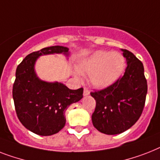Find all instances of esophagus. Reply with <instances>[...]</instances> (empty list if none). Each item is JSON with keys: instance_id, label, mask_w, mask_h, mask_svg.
I'll list each match as a JSON object with an SVG mask.
<instances>
[{"instance_id": "1", "label": "esophagus", "mask_w": 160, "mask_h": 160, "mask_svg": "<svg viewBox=\"0 0 160 160\" xmlns=\"http://www.w3.org/2000/svg\"><path fill=\"white\" fill-rule=\"evenodd\" d=\"M89 94V90L87 88H84V95L87 96Z\"/></svg>"}]
</instances>
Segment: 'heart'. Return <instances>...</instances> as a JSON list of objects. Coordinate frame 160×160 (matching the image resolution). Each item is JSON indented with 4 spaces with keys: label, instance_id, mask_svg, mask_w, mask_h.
<instances>
[{
    "label": "heart",
    "instance_id": "1",
    "mask_svg": "<svg viewBox=\"0 0 160 160\" xmlns=\"http://www.w3.org/2000/svg\"><path fill=\"white\" fill-rule=\"evenodd\" d=\"M124 67L125 60L121 53L106 51H97L77 66L78 71L84 76L89 75V84L97 88H105L116 82Z\"/></svg>",
    "mask_w": 160,
    "mask_h": 160
}]
</instances>
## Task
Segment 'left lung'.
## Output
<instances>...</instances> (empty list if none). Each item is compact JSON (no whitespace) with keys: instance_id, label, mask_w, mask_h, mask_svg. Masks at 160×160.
<instances>
[{"instance_id":"obj_1","label":"left lung","mask_w":160,"mask_h":160,"mask_svg":"<svg viewBox=\"0 0 160 160\" xmlns=\"http://www.w3.org/2000/svg\"><path fill=\"white\" fill-rule=\"evenodd\" d=\"M122 51L127 64L124 75L110 86L90 93L96 101L92 122L106 135L120 134L134 125L143 112L147 93L142 62L128 50Z\"/></svg>"}]
</instances>
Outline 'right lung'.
Instances as JSON below:
<instances>
[{
    "label": "right lung",
    "mask_w": 160,
    "mask_h": 160,
    "mask_svg": "<svg viewBox=\"0 0 160 160\" xmlns=\"http://www.w3.org/2000/svg\"><path fill=\"white\" fill-rule=\"evenodd\" d=\"M63 53L66 47L44 48L28 54L17 67L13 99L17 117L25 128L39 136H52L65 127V113L71 104L83 98V88L70 89L60 82H47L36 75L34 65L42 55Z\"/></svg>",
    "instance_id": "add662e5"
}]
</instances>
